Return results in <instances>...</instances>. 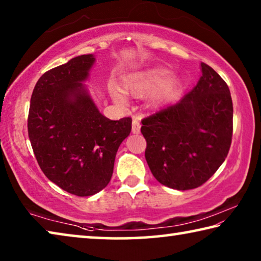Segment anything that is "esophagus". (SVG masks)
<instances>
[{"label":"esophagus","instance_id":"1","mask_svg":"<svg viewBox=\"0 0 261 261\" xmlns=\"http://www.w3.org/2000/svg\"><path fill=\"white\" fill-rule=\"evenodd\" d=\"M132 132L136 135H138L140 132V123H139V117L135 116L134 120H132Z\"/></svg>","mask_w":261,"mask_h":261}]
</instances>
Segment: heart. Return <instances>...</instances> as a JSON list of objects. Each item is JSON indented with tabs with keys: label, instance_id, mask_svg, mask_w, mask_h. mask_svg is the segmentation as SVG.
Segmentation results:
<instances>
[{
	"label": "heart",
	"instance_id": "1",
	"mask_svg": "<svg viewBox=\"0 0 261 261\" xmlns=\"http://www.w3.org/2000/svg\"><path fill=\"white\" fill-rule=\"evenodd\" d=\"M169 76L170 70L165 67H154L141 70V71L127 76L123 82V88H124L125 93H129L134 96H143L151 93V92L161 86L162 87H160L161 88L154 94V99L161 100L171 93L178 85L177 79L167 81ZM112 96L116 102H123L124 101V96H123L122 92L117 88H113Z\"/></svg>",
	"mask_w": 261,
	"mask_h": 261
}]
</instances>
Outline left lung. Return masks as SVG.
Returning a JSON list of instances; mask_svg holds the SVG:
<instances>
[{"mask_svg": "<svg viewBox=\"0 0 261 261\" xmlns=\"http://www.w3.org/2000/svg\"><path fill=\"white\" fill-rule=\"evenodd\" d=\"M199 82L177 103L141 120L145 158L158 182L176 190L206 183L228 155L232 100L227 83L201 63Z\"/></svg>", "mask_w": 261, "mask_h": 261, "instance_id": "1", "label": "left lung"}]
</instances>
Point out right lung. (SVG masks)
<instances>
[{
  "instance_id": "1",
  "label": "right lung",
  "mask_w": 261,
  "mask_h": 261,
  "mask_svg": "<svg viewBox=\"0 0 261 261\" xmlns=\"http://www.w3.org/2000/svg\"><path fill=\"white\" fill-rule=\"evenodd\" d=\"M93 63L92 54L81 55L43 73L34 86L28 117L29 138L43 174L78 197L107 187L132 123L131 117L110 121L87 94L82 82Z\"/></svg>"
}]
</instances>
